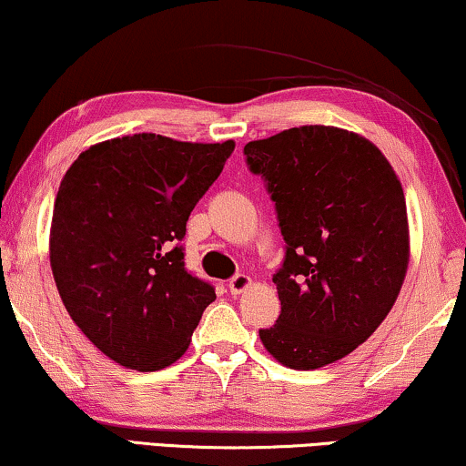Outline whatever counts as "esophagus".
<instances>
[{"label":"esophagus","mask_w":466,"mask_h":466,"mask_svg":"<svg viewBox=\"0 0 466 466\" xmlns=\"http://www.w3.org/2000/svg\"><path fill=\"white\" fill-rule=\"evenodd\" d=\"M248 285H251V277H247V274H236V277L230 279V283H228L232 296H238V293L245 291Z\"/></svg>","instance_id":"esophagus-1"}]
</instances>
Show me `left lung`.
I'll return each instance as SVG.
<instances>
[{
  "mask_svg": "<svg viewBox=\"0 0 466 466\" xmlns=\"http://www.w3.org/2000/svg\"><path fill=\"white\" fill-rule=\"evenodd\" d=\"M248 170L277 207L285 259L279 320L259 329L291 370L350 355L390 312L410 261L408 208L390 162L365 137L299 127L248 141Z\"/></svg>",
  "mask_w": 466,
  "mask_h": 466,
  "instance_id": "left-lung-1",
  "label": "left lung"
}]
</instances>
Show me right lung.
Here are the masks:
<instances>
[{
  "mask_svg": "<svg viewBox=\"0 0 466 466\" xmlns=\"http://www.w3.org/2000/svg\"><path fill=\"white\" fill-rule=\"evenodd\" d=\"M234 141L117 137L77 156L58 187L50 266L69 317L111 361L156 371L187 350L211 283L186 270L189 213Z\"/></svg>",
  "mask_w": 466,
  "mask_h": 466,
  "instance_id": "obj_1",
  "label": "right lung"
}]
</instances>
